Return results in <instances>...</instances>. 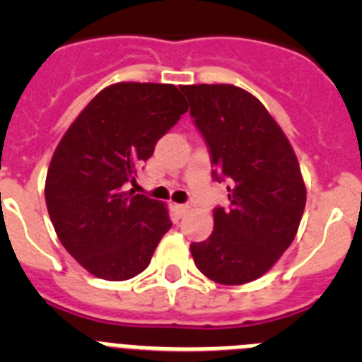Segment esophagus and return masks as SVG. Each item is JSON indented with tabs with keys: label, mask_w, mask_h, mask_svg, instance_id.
I'll list each match as a JSON object with an SVG mask.
<instances>
[{
	"label": "esophagus",
	"mask_w": 362,
	"mask_h": 362,
	"mask_svg": "<svg viewBox=\"0 0 362 362\" xmlns=\"http://www.w3.org/2000/svg\"><path fill=\"white\" fill-rule=\"evenodd\" d=\"M174 209L177 210L179 214H185V212H188V209H190V206H188V204H175Z\"/></svg>",
	"instance_id": "34e87169"
}]
</instances>
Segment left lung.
<instances>
[{
  "mask_svg": "<svg viewBox=\"0 0 362 362\" xmlns=\"http://www.w3.org/2000/svg\"><path fill=\"white\" fill-rule=\"evenodd\" d=\"M181 90L217 174L230 179V209L214 210L212 235L192 243V257L214 283H250L264 276L296 238L306 204L299 161L277 121L245 88L185 85Z\"/></svg>",
  "mask_w": 362,
  "mask_h": 362,
  "instance_id": "obj_1",
  "label": "left lung"
}]
</instances>
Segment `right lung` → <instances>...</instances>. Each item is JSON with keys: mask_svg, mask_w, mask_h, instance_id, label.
<instances>
[{"mask_svg": "<svg viewBox=\"0 0 362 362\" xmlns=\"http://www.w3.org/2000/svg\"><path fill=\"white\" fill-rule=\"evenodd\" d=\"M187 110L174 85L114 83L83 108L54 150L47 210L62 245L92 276L132 279L170 230L165 203L124 188Z\"/></svg>", "mask_w": 362, "mask_h": 362, "instance_id": "1", "label": "right lung"}]
</instances>
